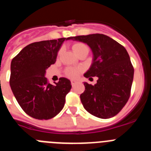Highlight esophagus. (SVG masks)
I'll use <instances>...</instances> for the list:
<instances>
[{
	"mask_svg": "<svg viewBox=\"0 0 151 151\" xmlns=\"http://www.w3.org/2000/svg\"><path fill=\"white\" fill-rule=\"evenodd\" d=\"M76 84H77V81H76V80H72L71 81L72 86H74V85H76Z\"/></svg>",
	"mask_w": 151,
	"mask_h": 151,
	"instance_id": "obj_1",
	"label": "esophagus"
}]
</instances>
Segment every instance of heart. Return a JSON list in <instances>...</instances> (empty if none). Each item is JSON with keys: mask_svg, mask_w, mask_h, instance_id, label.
<instances>
[{"mask_svg": "<svg viewBox=\"0 0 151 151\" xmlns=\"http://www.w3.org/2000/svg\"><path fill=\"white\" fill-rule=\"evenodd\" d=\"M72 49L75 54H78L80 52H82L84 50H88V47L86 45H85L82 43H75L72 45ZM82 72V69H78V68L73 67H68L66 69V75L69 78H75L78 76L79 73Z\"/></svg>", "mask_w": 151, "mask_h": 151, "instance_id": "1", "label": "heart"}]
</instances>
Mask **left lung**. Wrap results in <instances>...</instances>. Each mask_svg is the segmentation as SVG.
<instances>
[{"instance_id": "1", "label": "left lung", "mask_w": 151, "mask_h": 151, "mask_svg": "<svg viewBox=\"0 0 151 151\" xmlns=\"http://www.w3.org/2000/svg\"><path fill=\"white\" fill-rule=\"evenodd\" d=\"M70 39L90 47L94 56L93 63L84 76L98 78L94 85L84 83L85 91L80 95L84 108L98 118L114 116L126 104L131 94L134 68L127 50L103 34L67 38Z\"/></svg>"}]
</instances>
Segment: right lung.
<instances>
[{"label": "right lung", "mask_w": 151, "mask_h": 151, "mask_svg": "<svg viewBox=\"0 0 151 151\" xmlns=\"http://www.w3.org/2000/svg\"><path fill=\"white\" fill-rule=\"evenodd\" d=\"M66 38L34 42L25 47L10 65V85L17 102L32 118L43 120L57 116L63 108L72 88L66 78L55 85L45 76L46 69L56 62L58 50Z\"/></svg>", "instance_id": "obj_1"}]
</instances>
